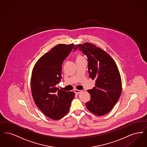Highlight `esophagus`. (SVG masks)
Returning <instances> with one entry per match:
<instances>
[{
  "instance_id": "esophagus-1",
  "label": "esophagus",
  "mask_w": 147,
  "mask_h": 147,
  "mask_svg": "<svg viewBox=\"0 0 147 147\" xmlns=\"http://www.w3.org/2000/svg\"><path fill=\"white\" fill-rule=\"evenodd\" d=\"M82 90H74V92H75V94H80L81 92H82Z\"/></svg>"
}]
</instances>
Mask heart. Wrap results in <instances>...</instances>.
Masks as SVG:
<instances>
[{
  "mask_svg": "<svg viewBox=\"0 0 147 147\" xmlns=\"http://www.w3.org/2000/svg\"><path fill=\"white\" fill-rule=\"evenodd\" d=\"M76 61H79L84 60L85 58L81 53H76Z\"/></svg>",
  "mask_w": 147,
  "mask_h": 147,
  "instance_id": "heart-1",
  "label": "heart"
}]
</instances>
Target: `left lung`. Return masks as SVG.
<instances>
[{"instance_id": "left-lung-1", "label": "left lung", "mask_w": 147, "mask_h": 147, "mask_svg": "<svg viewBox=\"0 0 147 147\" xmlns=\"http://www.w3.org/2000/svg\"><path fill=\"white\" fill-rule=\"evenodd\" d=\"M88 59L89 76L95 80V86L88 90L91 98L86 103L90 112L97 116L110 112L119 99L122 91L120 74L114 60L106 51L92 44H78Z\"/></svg>"}]
</instances>
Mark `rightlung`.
I'll return each mask as SVG.
<instances>
[{"mask_svg":"<svg viewBox=\"0 0 147 147\" xmlns=\"http://www.w3.org/2000/svg\"><path fill=\"white\" fill-rule=\"evenodd\" d=\"M76 45L58 44L36 62L30 80L36 106L47 117L59 120L69 112L74 92L59 90L56 85L62 78V64Z\"/></svg>","mask_w":147,"mask_h":147,"instance_id":"add662e5","label":"right lung"}]
</instances>
